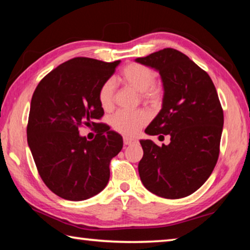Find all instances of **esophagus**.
<instances>
[{"label":"esophagus","mask_w":250,"mask_h":250,"mask_svg":"<svg viewBox=\"0 0 250 250\" xmlns=\"http://www.w3.org/2000/svg\"><path fill=\"white\" fill-rule=\"evenodd\" d=\"M124 142H125V146H131V145H133V143H137L138 141L135 140V139H133V138L124 137Z\"/></svg>","instance_id":"34e87169"}]
</instances>
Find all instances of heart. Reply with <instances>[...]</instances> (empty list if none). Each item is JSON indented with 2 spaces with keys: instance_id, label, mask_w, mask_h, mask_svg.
<instances>
[{
  "instance_id": "b5f03b06",
  "label": "heart",
  "mask_w": 250,
  "mask_h": 250,
  "mask_svg": "<svg viewBox=\"0 0 250 250\" xmlns=\"http://www.w3.org/2000/svg\"><path fill=\"white\" fill-rule=\"evenodd\" d=\"M119 79L126 86L140 92L141 99L147 104L160 103L163 95L162 86L155 83V73L150 67L141 64H129L122 69ZM100 105L104 110H111L115 104V83L107 80L100 87L98 94ZM149 116L143 110L125 111L120 110L110 119L112 128L125 135H133L145 125Z\"/></svg>"
}]
</instances>
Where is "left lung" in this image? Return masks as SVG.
<instances>
[{"mask_svg": "<svg viewBox=\"0 0 250 250\" xmlns=\"http://www.w3.org/2000/svg\"><path fill=\"white\" fill-rule=\"evenodd\" d=\"M135 62L158 70L164 88L162 109L146 133L171 138L162 146L140 140L141 182L164 198L191 195L208 179L218 160L224 113L216 88L205 70L176 49L164 48Z\"/></svg>", "mask_w": 250, "mask_h": 250, "instance_id": "left-lung-1", "label": "left lung"}]
</instances>
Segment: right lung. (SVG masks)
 Masks as SVG:
<instances>
[{
	"label": "right lung",
	"mask_w": 250,
	"mask_h": 250,
	"mask_svg": "<svg viewBox=\"0 0 250 250\" xmlns=\"http://www.w3.org/2000/svg\"><path fill=\"white\" fill-rule=\"evenodd\" d=\"M120 61L69 59L41 80L34 91L27 124V143L46 186L59 197L83 201L105 188L110 161L122 149V137L95 120L104 116L98 94ZM102 125L94 141L79 126Z\"/></svg>",
	"instance_id": "add662e5"
}]
</instances>
